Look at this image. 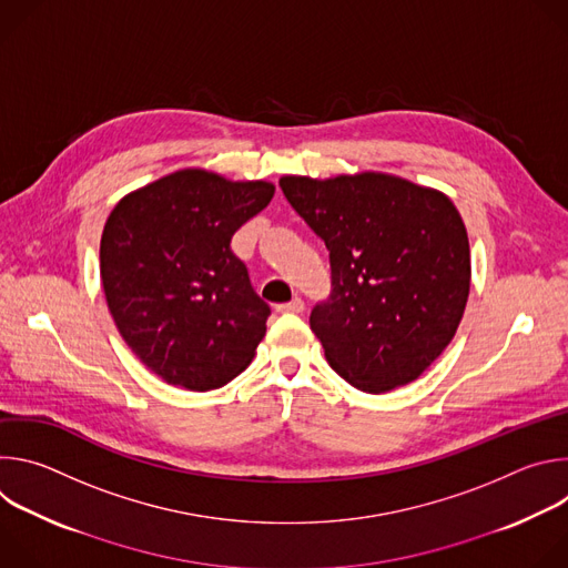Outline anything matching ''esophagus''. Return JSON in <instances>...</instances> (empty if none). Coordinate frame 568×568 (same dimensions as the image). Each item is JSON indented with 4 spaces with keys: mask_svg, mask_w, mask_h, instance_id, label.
I'll use <instances>...</instances> for the list:
<instances>
[{
    "mask_svg": "<svg viewBox=\"0 0 568 568\" xmlns=\"http://www.w3.org/2000/svg\"><path fill=\"white\" fill-rule=\"evenodd\" d=\"M303 307H305V303L296 296V298H292L290 303H281V305H276V310L278 312H292V314H298V312H303Z\"/></svg>",
    "mask_w": 568,
    "mask_h": 568,
    "instance_id": "1",
    "label": "esophagus"
}]
</instances>
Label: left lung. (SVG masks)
<instances>
[{
	"mask_svg": "<svg viewBox=\"0 0 568 568\" xmlns=\"http://www.w3.org/2000/svg\"><path fill=\"white\" fill-rule=\"evenodd\" d=\"M278 184L331 252L333 296L312 310L310 328L333 371L375 395L418 379L454 339L469 296V240L454 202L379 171Z\"/></svg>",
	"mask_w": 568,
	"mask_h": 568,
	"instance_id": "8db88e82",
	"label": "left lung"
}]
</instances>
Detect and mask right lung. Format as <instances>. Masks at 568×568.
Returning <instances> with one entry per match:
<instances>
[{
  "label": "right lung",
  "instance_id": "1",
  "mask_svg": "<svg viewBox=\"0 0 568 568\" xmlns=\"http://www.w3.org/2000/svg\"><path fill=\"white\" fill-rule=\"evenodd\" d=\"M276 186L180 169L123 195L101 235L110 314L154 375L211 390L245 371L267 331L270 305L229 250Z\"/></svg>",
  "mask_w": 568,
  "mask_h": 568
}]
</instances>
